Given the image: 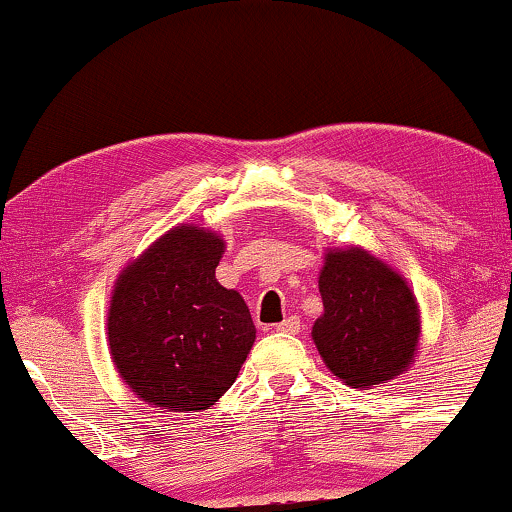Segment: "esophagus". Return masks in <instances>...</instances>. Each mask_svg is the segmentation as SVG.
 Here are the masks:
<instances>
[{
	"label": "esophagus",
	"instance_id": "1",
	"mask_svg": "<svg viewBox=\"0 0 512 512\" xmlns=\"http://www.w3.org/2000/svg\"><path fill=\"white\" fill-rule=\"evenodd\" d=\"M277 331L279 333H291L296 335L300 331V319L298 317H286L282 324H277Z\"/></svg>",
	"mask_w": 512,
	"mask_h": 512
}]
</instances>
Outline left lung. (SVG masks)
I'll use <instances>...</instances> for the list:
<instances>
[{
  "label": "left lung",
  "instance_id": "left-lung-1",
  "mask_svg": "<svg viewBox=\"0 0 512 512\" xmlns=\"http://www.w3.org/2000/svg\"><path fill=\"white\" fill-rule=\"evenodd\" d=\"M319 293L324 314L312 340L335 377L370 389L410 368L422 319L410 284L391 265L361 247L328 249Z\"/></svg>",
  "mask_w": 512,
  "mask_h": 512
}]
</instances>
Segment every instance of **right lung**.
I'll list each match as a JSON object with an SVG mask.
<instances>
[{
	"label": "right lung",
	"mask_w": 512,
	"mask_h": 512,
	"mask_svg": "<svg viewBox=\"0 0 512 512\" xmlns=\"http://www.w3.org/2000/svg\"><path fill=\"white\" fill-rule=\"evenodd\" d=\"M226 242L179 223L118 275L109 300L111 361L139 401L202 412L233 387L256 340L249 307L216 282Z\"/></svg>",
	"instance_id": "add662e5"
}]
</instances>
